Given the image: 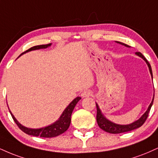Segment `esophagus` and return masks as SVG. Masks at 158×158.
Listing matches in <instances>:
<instances>
[{"label": "esophagus", "mask_w": 158, "mask_h": 158, "mask_svg": "<svg viewBox=\"0 0 158 158\" xmlns=\"http://www.w3.org/2000/svg\"><path fill=\"white\" fill-rule=\"evenodd\" d=\"M81 96L83 98H86V97H89V96H91V92L89 90H84L82 93H81Z\"/></svg>", "instance_id": "34e87169"}]
</instances>
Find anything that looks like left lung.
<instances>
[{"mask_svg":"<svg viewBox=\"0 0 158 158\" xmlns=\"http://www.w3.org/2000/svg\"><path fill=\"white\" fill-rule=\"evenodd\" d=\"M115 42H116L117 43H119V44L124 45V46H126V47H128V48H130V46H129L128 45L125 44V43H121V42H118V41H115ZM135 54L138 55V56H139L140 57H141L146 62L148 67H149V70L150 73H151L152 78H153L152 77V68H151V65H150L149 62H148L147 60L144 57L143 55L140 52H136ZM154 97H155V94H154L152 101L151 104H149V107H148L147 110L145 112V113H144L143 115H142V116L140 117L139 119H138V120L135 121L133 123H130V124H127V125L117 124V123H115L112 122V121L108 120V119H107L104 116V115L102 114V111H101V110L99 109L98 105L96 103V108H97L96 121H97L98 125L99 126L101 129H102V130L105 131V132H109V133H112V134H118V133H122V132H130V131L135 130V129H137V128H139L140 127H141L142 125L143 124L144 122H145L146 120V118H147L148 115H149V113L150 110H151L152 106V104H153Z\"/></svg>","mask_w":158,"mask_h":158,"instance_id":"obj_1","label":"left lung"}]
</instances>
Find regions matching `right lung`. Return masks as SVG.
<instances>
[{
	"instance_id": "1",
	"label": "right lung",
	"mask_w": 158,
	"mask_h": 158,
	"mask_svg": "<svg viewBox=\"0 0 158 158\" xmlns=\"http://www.w3.org/2000/svg\"><path fill=\"white\" fill-rule=\"evenodd\" d=\"M51 43L46 45H36V46L31 47V48L28 49L27 51H24L23 53H22L19 56H20L25 53H27L28 51H34V50H37V49H41V48H46L48 47L51 46ZM18 56V57H19ZM81 97H77L76 98L72 101L71 104L65 108V110H64L63 113H62L60 118L57 121H55L54 123H53L52 124L48 125V126L42 127V128L39 129H31V128H28L23 126L22 124H20V123L17 121V119L15 118L13 114L11 113V111L9 110V113H10L11 115H12L13 120L15 121V122L16 123V124L18 125L19 128L23 132L29 135H33L36 137H41V138H53V137H56L64 133L66 130H68V127H69L70 124H71V114L72 112L75 107L76 104L78 103L79 100L81 99ZM8 106V104H7Z\"/></svg>"
}]
</instances>
